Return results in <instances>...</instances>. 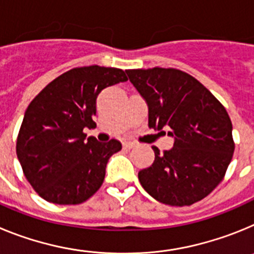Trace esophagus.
<instances>
[{
  "label": "esophagus",
  "mask_w": 254,
  "mask_h": 254,
  "mask_svg": "<svg viewBox=\"0 0 254 254\" xmlns=\"http://www.w3.org/2000/svg\"><path fill=\"white\" fill-rule=\"evenodd\" d=\"M134 146H136V143L131 142V141H126V142H123V147H125V149H132V147Z\"/></svg>",
  "instance_id": "esophagus-1"
}]
</instances>
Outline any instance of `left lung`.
I'll use <instances>...</instances> for the list:
<instances>
[{"label":"left lung","instance_id":"obj_1","mask_svg":"<svg viewBox=\"0 0 254 254\" xmlns=\"http://www.w3.org/2000/svg\"><path fill=\"white\" fill-rule=\"evenodd\" d=\"M149 107V127L169 128L174 146H152L151 167L138 172L143 190L170 206H190L223 181L235 143L224 105L193 76L177 68L126 69Z\"/></svg>","mask_w":254,"mask_h":254}]
</instances>
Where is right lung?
I'll use <instances>...</instances> for the list:
<instances>
[{"label": "right lung", "instance_id": "right-lung-1", "mask_svg": "<svg viewBox=\"0 0 254 254\" xmlns=\"http://www.w3.org/2000/svg\"><path fill=\"white\" fill-rule=\"evenodd\" d=\"M127 81L114 67H76L49 82L25 112L16 141L24 176L42 198L78 205L102 187L120 141L100 143L84 128L95 125L96 98L103 89Z\"/></svg>", "mask_w": 254, "mask_h": 254}]
</instances>
